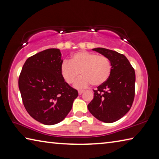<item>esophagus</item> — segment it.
<instances>
[{
    "mask_svg": "<svg viewBox=\"0 0 159 159\" xmlns=\"http://www.w3.org/2000/svg\"><path fill=\"white\" fill-rule=\"evenodd\" d=\"M83 93V90H79V95H82Z\"/></svg>",
    "mask_w": 159,
    "mask_h": 159,
    "instance_id": "1",
    "label": "esophagus"
}]
</instances>
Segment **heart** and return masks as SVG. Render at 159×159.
I'll return each instance as SVG.
<instances>
[{
  "label": "heart",
  "mask_w": 159,
  "mask_h": 159,
  "mask_svg": "<svg viewBox=\"0 0 159 159\" xmlns=\"http://www.w3.org/2000/svg\"><path fill=\"white\" fill-rule=\"evenodd\" d=\"M74 83V87L80 89L88 87L90 83L99 86L107 81L111 74V61L105 56L80 51L72 55L69 61H64L61 65V74L64 80L69 84Z\"/></svg>",
  "instance_id": "obj_1"
}]
</instances>
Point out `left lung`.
I'll return each mask as SVG.
<instances>
[{
  "label": "left lung",
  "instance_id": "1",
  "mask_svg": "<svg viewBox=\"0 0 159 159\" xmlns=\"http://www.w3.org/2000/svg\"><path fill=\"white\" fill-rule=\"evenodd\" d=\"M109 59L111 71L105 83L94 91V98L88 105L97 119L104 123L116 121L130 109L134 98L135 73L125 55L103 48H94Z\"/></svg>",
  "mask_w": 159,
  "mask_h": 159
}]
</instances>
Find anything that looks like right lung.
<instances>
[{"label": "right lung", "mask_w": 159, "mask_h": 159, "mask_svg": "<svg viewBox=\"0 0 159 159\" xmlns=\"http://www.w3.org/2000/svg\"><path fill=\"white\" fill-rule=\"evenodd\" d=\"M62 62L60 50H45L26 60L19 77L24 106L43 124L55 125L63 120L79 95L61 76Z\"/></svg>", "instance_id": "add662e5"}]
</instances>
